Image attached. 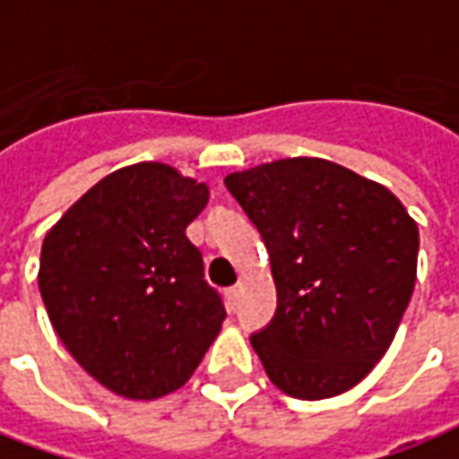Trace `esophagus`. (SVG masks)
<instances>
[{
  "instance_id": "1",
  "label": "esophagus",
  "mask_w": 459,
  "mask_h": 459,
  "mask_svg": "<svg viewBox=\"0 0 459 459\" xmlns=\"http://www.w3.org/2000/svg\"><path fill=\"white\" fill-rule=\"evenodd\" d=\"M226 298H229V306L236 307V303H238V298H240V285L229 288V290H226Z\"/></svg>"
}]
</instances>
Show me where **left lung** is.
<instances>
[{
	"instance_id": "8db88e82",
	"label": "left lung",
	"mask_w": 459,
	"mask_h": 459,
	"mask_svg": "<svg viewBox=\"0 0 459 459\" xmlns=\"http://www.w3.org/2000/svg\"><path fill=\"white\" fill-rule=\"evenodd\" d=\"M261 233L278 293L251 335L285 395L323 400L385 355L418 275V223L385 186L325 159H281L226 176Z\"/></svg>"
}]
</instances>
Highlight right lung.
Segmentation results:
<instances>
[{
	"label": "right lung",
	"mask_w": 459,
	"mask_h": 459,
	"mask_svg": "<svg viewBox=\"0 0 459 459\" xmlns=\"http://www.w3.org/2000/svg\"><path fill=\"white\" fill-rule=\"evenodd\" d=\"M206 204V184L166 163H134L91 186L44 238L39 290L51 325L117 395L174 393L219 335L226 307L186 236Z\"/></svg>",
	"instance_id": "right-lung-1"
}]
</instances>
